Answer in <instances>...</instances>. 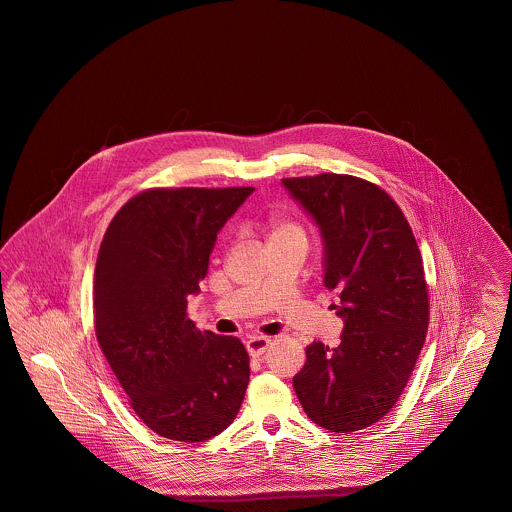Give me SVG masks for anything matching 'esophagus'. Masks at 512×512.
<instances>
[{
  "mask_svg": "<svg viewBox=\"0 0 512 512\" xmlns=\"http://www.w3.org/2000/svg\"><path fill=\"white\" fill-rule=\"evenodd\" d=\"M268 345H270V338L267 336H251L247 340V351L251 357H261V355H265Z\"/></svg>",
  "mask_w": 512,
  "mask_h": 512,
  "instance_id": "esophagus-1",
  "label": "esophagus"
}]
</instances>
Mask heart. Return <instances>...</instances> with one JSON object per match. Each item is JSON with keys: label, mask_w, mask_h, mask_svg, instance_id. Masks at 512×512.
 I'll return each instance as SVG.
<instances>
[{"label": "heart", "mask_w": 512, "mask_h": 512, "mask_svg": "<svg viewBox=\"0 0 512 512\" xmlns=\"http://www.w3.org/2000/svg\"><path fill=\"white\" fill-rule=\"evenodd\" d=\"M265 226H267L268 244L303 234V230L297 222H293L292 219H288L284 215H278V213L268 215Z\"/></svg>", "instance_id": "obj_1"}]
</instances>
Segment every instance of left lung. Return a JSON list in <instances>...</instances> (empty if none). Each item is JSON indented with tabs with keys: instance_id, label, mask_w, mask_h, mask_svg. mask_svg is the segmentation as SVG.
Masks as SVG:
<instances>
[{
	"instance_id": "1",
	"label": "left lung",
	"mask_w": 512,
	"mask_h": 512,
	"mask_svg": "<svg viewBox=\"0 0 512 512\" xmlns=\"http://www.w3.org/2000/svg\"><path fill=\"white\" fill-rule=\"evenodd\" d=\"M317 220L324 286L345 320L341 343L313 341L293 388L307 416L336 434L378 422L399 401L426 340L430 299L420 249L401 207L351 174L282 178Z\"/></svg>"
}]
</instances>
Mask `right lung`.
<instances>
[{
    "instance_id": "obj_1",
    "label": "right lung",
    "mask_w": 512,
    "mask_h": 512,
    "mask_svg": "<svg viewBox=\"0 0 512 512\" xmlns=\"http://www.w3.org/2000/svg\"><path fill=\"white\" fill-rule=\"evenodd\" d=\"M253 190L149 188L122 205L99 247V347L132 411L163 438L211 439L242 407L244 343L201 332L186 309L207 276L220 228Z\"/></svg>"
}]
</instances>
